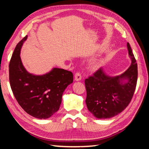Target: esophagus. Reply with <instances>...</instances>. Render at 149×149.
<instances>
[{
	"instance_id": "esophagus-1",
	"label": "esophagus",
	"mask_w": 149,
	"mask_h": 149,
	"mask_svg": "<svg viewBox=\"0 0 149 149\" xmlns=\"http://www.w3.org/2000/svg\"><path fill=\"white\" fill-rule=\"evenodd\" d=\"M81 79V74L79 72H76L75 74V80L80 81Z\"/></svg>"
}]
</instances>
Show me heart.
<instances>
[{"label": "heart", "instance_id": "b5f03b06", "mask_svg": "<svg viewBox=\"0 0 149 149\" xmlns=\"http://www.w3.org/2000/svg\"><path fill=\"white\" fill-rule=\"evenodd\" d=\"M98 68H99V65H98V64H91V70H97Z\"/></svg>", "mask_w": 149, "mask_h": 149}]
</instances>
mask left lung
Wrapping results in <instances>:
<instances>
[{"label":"left lung","mask_w":149,"mask_h":149,"mask_svg":"<svg viewBox=\"0 0 149 149\" xmlns=\"http://www.w3.org/2000/svg\"><path fill=\"white\" fill-rule=\"evenodd\" d=\"M132 64L119 76L108 77L99 69L85 79L88 110L100 119L110 118L122 112L132 99L137 81V64L130 43L127 44ZM127 79L125 84L121 79Z\"/></svg>","instance_id":"left-lung-1"}]
</instances>
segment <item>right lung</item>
Returning a JSON list of instances; mask_svg holds the SVG:
<instances>
[{
    "instance_id": "obj_1",
    "label": "right lung",
    "mask_w": 149,
    "mask_h": 149,
    "mask_svg": "<svg viewBox=\"0 0 149 149\" xmlns=\"http://www.w3.org/2000/svg\"><path fill=\"white\" fill-rule=\"evenodd\" d=\"M27 36L18 43L9 64V80L12 93L27 114L39 119L52 116L59 110L63 92L74 80L72 72L54 68L43 75L26 71L20 58V49Z\"/></svg>"
}]
</instances>
